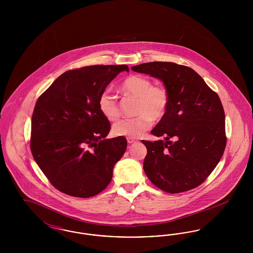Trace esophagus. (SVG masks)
I'll list each match as a JSON object with an SVG mask.
<instances>
[{
  "label": "esophagus",
  "mask_w": 253,
  "mask_h": 253,
  "mask_svg": "<svg viewBox=\"0 0 253 253\" xmlns=\"http://www.w3.org/2000/svg\"><path fill=\"white\" fill-rule=\"evenodd\" d=\"M127 141H128V143H129V144H132V143H133V142L137 141V139H135V138H132V137H127Z\"/></svg>",
  "instance_id": "1"
}]
</instances>
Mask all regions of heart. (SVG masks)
Listing matches in <instances>:
<instances>
[{
  "instance_id": "heart-1",
  "label": "heart",
  "mask_w": 253,
  "mask_h": 253,
  "mask_svg": "<svg viewBox=\"0 0 253 253\" xmlns=\"http://www.w3.org/2000/svg\"><path fill=\"white\" fill-rule=\"evenodd\" d=\"M124 96L136 98L134 114L137 117L122 120L116 123L113 132L119 136L139 137L152 125V121L162 120L167 113L169 96L164 86L153 85V82L144 76L131 75L121 85ZM98 108L109 121H118L121 108L117 96L109 89L101 92L98 97Z\"/></svg>"
}]
</instances>
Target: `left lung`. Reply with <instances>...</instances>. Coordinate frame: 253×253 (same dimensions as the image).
Listing matches in <instances>:
<instances>
[{"mask_svg": "<svg viewBox=\"0 0 253 253\" xmlns=\"http://www.w3.org/2000/svg\"><path fill=\"white\" fill-rule=\"evenodd\" d=\"M132 70L160 80L169 96L166 115L151 132L165 136L166 141L142 140L147 148L146 175L166 193L193 190L211 173L226 148L225 113L219 96L185 65L154 61Z\"/></svg>", "mask_w": 253, "mask_h": 253, "instance_id": "obj_1", "label": "left lung"}]
</instances>
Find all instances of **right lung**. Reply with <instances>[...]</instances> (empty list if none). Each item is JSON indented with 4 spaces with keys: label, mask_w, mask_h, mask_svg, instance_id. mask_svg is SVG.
Returning <instances> with one entry per match:
<instances>
[{
    "label": "right lung",
    "mask_w": 253,
    "mask_h": 253,
    "mask_svg": "<svg viewBox=\"0 0 253 253\" xmlns=\"http://www.w3.org/2000/svg\"><path fill=\"white\" fill-rule=\"evenodd\" d=\"M127 65H92L69 70L37 100L30 148L38 166L61 193L87 198L112 180L124 155V136L105 138L111 125L100 113L98 97Z\"/></svg>",
    "instance_id": "right-lung-1"
}]
</instances>
